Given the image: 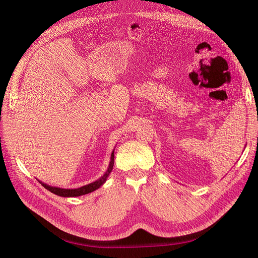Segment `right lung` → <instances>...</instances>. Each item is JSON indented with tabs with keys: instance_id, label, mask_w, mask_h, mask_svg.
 Segmentation results:
<instances>
[{
	"instance_id": "1",
	"label": "right lung",
	"mask_w": 258,
	"mask_h": 258,
	"mask_svg": "<svg viewBox=\"0 0 258 258\" xmlns=\"http://www.w3.org/2000/svg\"><path fill=\"white\" fill-rule=\"evenodd\" d=\"M114 150H115V148H114ZM113 166H114V151L112 152L111 161H110V165H108L106 172L102 176H101L99 179H97V181L92 182L88 185L82 186V187H80V188L67 189V188H59V187H54V186H49V185L45 184L41 181H38V182H40L42 184V186H44L46 189L49 190L50 192H52L54 195H57V196H60V197H79V196H83V195L92 192L93 190H97L98 188H100V187L106 182L108 175H110V173L112 172Z\"/></svg>"
}]
</instances>
